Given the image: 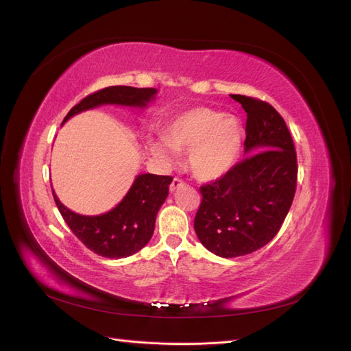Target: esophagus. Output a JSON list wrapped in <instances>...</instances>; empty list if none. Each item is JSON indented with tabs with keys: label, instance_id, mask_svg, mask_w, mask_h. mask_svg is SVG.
Masks as SVG:
<instances>
[{
	"label": "esophagus",
	"instance_id": "obj_1",
	"mask_svg": "<svg viewBox=\"0 0 351 351\" xmlns=\"http://www.w3.org/2000/svg\"><path fill=\"white\" fill-rule=\"evenodd\" d=\"M184 183L182 182V178H178V177H174L173 178V182H171V184H169V192L171 193H174L176 190L178 189V187H182Z\"/></svg>",
	"mask_w": 351,
	"mask_h": 351
}]
</instances>
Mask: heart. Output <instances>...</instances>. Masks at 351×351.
<instances>
[{"label":"heart","instance_id":"heart-1","mask_svg":"<svg viewBox=\"0 0 351 351\" xmlns=\"http://www.w3.org/2000/svg\"><path fill=\"white\" fill-rule=\"evenodd\" d=\"M162 141L149 143V151L162 161L173 152H187V168L197 180L214 182L227 176L243 151V124L236 115L208 107L187 110L169 121Z\"/></svg>","mask_w":351,"mask_h":351}]
</instances>
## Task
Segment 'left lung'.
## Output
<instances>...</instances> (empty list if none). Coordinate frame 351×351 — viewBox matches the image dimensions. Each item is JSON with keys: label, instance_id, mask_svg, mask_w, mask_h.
Instances as JSON below:
<instances>
[{"label": "left lung", "instance_id": "8db88e82", "mask_svg": "<svg viewBox=\"0 0 351 351\" xmlns=\"http://www.w3.org/2000/svg\"><path fill=\"white\" fill-rule=\"evenodd\" d=\"M247 114V156L215 182L202 186L196 236L221 258H237L268 244L293 204L297 156L293 137L271 104L231 95Z\"/></svg>", "mask_w": 351, "mask_h": 351}]
</instances>
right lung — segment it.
Segmentation results:
<instances>
[{
  "mask_svg": "<svg viewBox=\"0 0 351 351\" xmlns=\"http://www.w3.org/2000/svg\"><path fill=\"white\" fill-rule=\"evenodd\" d=\"M154 88L110 86L88 95L69 111L64 121L82 111L105 104L145 108L155 98ZM173 177L141 174L137 176L124 199L102 215H79L61 204L52 190L61 217L84 246L104 258L120 259L132 256L151 240L159 208L168 196Z\"/></svg>",
  "mask_w": 351,
  "mask_h": 351,
  "instance_id": "right-lung-1",
  "label": "right lung"
}]
</instances>
